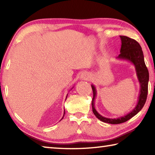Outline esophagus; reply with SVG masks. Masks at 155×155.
I'll use <instances>...</instances> for the list:
<instances>
[{"instance_id": "esophagus-1", "label": "esophagus", "mask_w": 155, "mask_h": 155, "mask_svg": "<svg viewBox=\"0 0 155 155\" xmlns=\"http://www.w3.org/2000/svg\"><path fill=\"white\" fill-rule=\"evenodd\" d=\"M81 77L83 80L88 81L91 78V75H90V73H88V72H84V73H83L82 74H81Z\"/></svg>"}]
</instances>
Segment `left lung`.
<instances>
[{
	"label": "left lung",
	"instance_id": "obj_1",
	"mask_svg": "<svg viewBox=\"0 0 155 155\" xmlns=\"http://www.w3.org/2000/svg\"><path fill=\"white\" fill-rule=\"evenodd\" d=\"M120 37L121 39L122 45L121 48H120V54L118 57H117V59L128 61L134 65L136 74H137L139 83L140 85V91L137 105L132 111H130L128 114L124 115V116L119 117L117 118H109V117L102 116L96 110L95 106H94V101H95L97 91L95 86L91 85L94 95L91 106H92L94 114L101 121L112 124H121V123L127 122L131 117L138 114L145 104L147 95H148L149 73L148 68H146L145 62H144V57L141 47L140 44L133 39L123 35H120Z\"/></svg>",
	"mask_w": 155,
	"mask_h": 155
}]
</instances>
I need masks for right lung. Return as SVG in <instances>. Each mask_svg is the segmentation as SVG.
Returning <instances> with one entry per match:
<instances>
[{
  "label": "right lung",
  "mask_w": 155,
  "mask_h": 155,
  "mask_svg": "<svg viewBox=\"0 0 155 155\" xmlns=\"http://www.w3.org/2000/svg\"><path fill=\"white\" fill-rule=\"evenodd\" d=\"M72 88H73V87H72ZM68 94H67V96H66V98H67V96H68ZM66 98H65V100H66ZM64 115H65V110H64V115H63V117H62V118H61V120H62V119H63V118H64Z\"/></svg>",
  "instance_id": "1"
}]
</instances>
